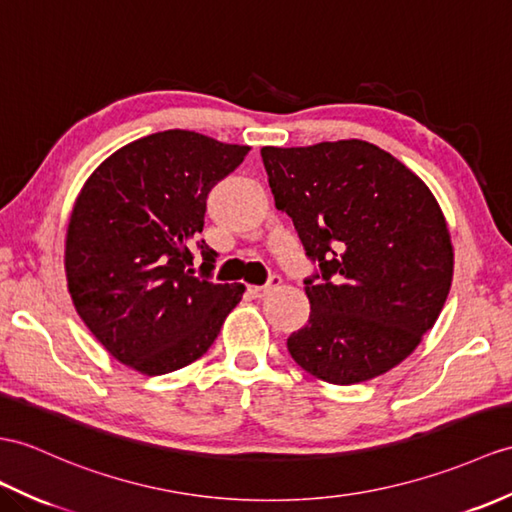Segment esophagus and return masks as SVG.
I'll use <instances>...</instances> for the list:
<instances>
[{
  "label": "esophagus",
  "mask_w": 512,
  "mask_h": 512,
  "mask_svg": "<svg viewBox=\"0 0 512 512\" xmlns=\"http://www.w3.org/2000/svg\"><path fill=\"white\" fill-rule=\"evenodd\" d=\"M279 283H281L279 275H270V279L264 285H251V288H248V292H251L255 299H261V296H266L270 290L279 288Z\"/></svg>",
  "instance_id": "obj_1"
}]
</instances>
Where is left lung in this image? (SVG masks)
Returning <instances> with one entry per match:
<instances>
[{
    "instance_id": "8db88e82",
    "label": "left lung",
    "mask_w": 512,
    "mask_h": 512,
    "mask_svg": "<svg viewBox=\"0 0 512 512\" xmlns=\"http://www.w3.org/2000/svg\"><path fill=\"white\" fill-rule=\"evenodd\" d=\"M275 207L314 264L292 360L329 384H358L417 349L447 301L454 251L436 198L392 154L360 139L261 148Z\"/></svg>"
}]
</instances>
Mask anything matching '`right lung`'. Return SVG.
I'll use <instances>...</instances> for the list:
<instances>
[{"instance_id":"1","label":"right lung","mask_w":512,"mask_h":512,"mask_svg":"<svg viewBox=\"0 0 512 512\" xmlns=\"http://www.w3.org/2000/svg\"><path fill=\"white\" fill-rule=\"evenodd\" d=\"M248 150L192 130H163L111 154L82 187L67 229L69 294L122 364L144 375L192 364L240 303L244 285L213 281L218 253L195 240L209 192Z\"/></svg>"}]
</instances>
